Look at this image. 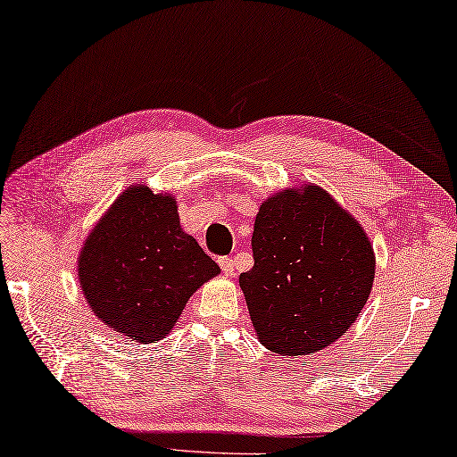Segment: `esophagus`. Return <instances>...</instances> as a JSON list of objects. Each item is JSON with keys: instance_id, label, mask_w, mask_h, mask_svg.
I'll use <instances>...</instances> for the list:
<instances>
[{"instance_id": "34e87169", "label": "esophagus", "mask_w": 457, "mask_h": 457, "mask_svg": "<svg viewBox=\"0 0 457 457\" xmlns=\"http://www.w3.org/2000/svg\"><path fill=\"white\" fill-rule=\"evenodd\" d=\"M219 265H220L224 275H235V271H237V263H235L233 257H220Z\"/></svg>"}]
</instances>
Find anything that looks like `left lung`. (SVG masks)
I'll use <instances>...</instances> for the list:
<instances>
[{"label": "left lung", "mask_w": 457, "mask_h": 457, "mask_svg": "<svg viewBox=\"0 0 457 457\" xmlns=\"http://www.w3.org/2000/svg\"><path fill=\"white\" fill-rule=\"evenodd\" d=\"M253 265L238 283L257 336L281 356L330 346L354 324L375 279L369 237L318 186L263 202Z\"/></svg>", "instance_id": "obj_1"}]
</instances>
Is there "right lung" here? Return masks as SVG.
<instances>
[{"mask_svg":"<svg viewBox=\"0 0 457 457\" xmlns=\"http://www.w3.org/2000/svg\"><path fill=\"white\" fill-rule=\"evenodd\" d=\"M196 238L179 228L171 196L125 190L88 235L79 279L91 310L137 342L162 340L190 295L219 275Z\"/></svg>","mask_w":457,"mask_h":457,"instance_id":"right-lung-1","label":"right lung"}]
</instances>
